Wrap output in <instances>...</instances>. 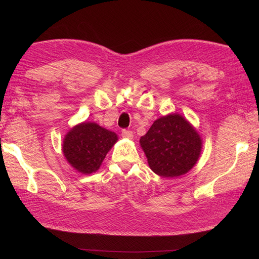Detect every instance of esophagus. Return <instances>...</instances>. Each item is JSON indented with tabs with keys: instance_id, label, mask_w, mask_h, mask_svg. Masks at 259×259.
Masks as SVG:
<instances>
[{
	"instance_id": "1",
	"label": "esophagus",
	"mask_w": 259,
	"mask_h": 259,
	"mask_svg": "<svg viewBox=\"0 0 259 259\" xmlns=\"http://www.w3.org/2000/svg\"><path fill=\"white\" fill-rule=\"evenodd\" d=\"M122 137H123V138H127V139H133V137H134V135H133V132H132V131L123 130V131H122Z\"/></svg>"
}]
</instances>
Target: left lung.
<instances>
[{"mask_svg": "<svg viewBox=\"0 0 259 259\" xmlns=\"http://www.w3.org/2000/svg\"><path fill=\"white\" fill-rule=\"evenodd\" d=\"M139 144L149 167L165 178L188 173L197 164L203 146L197 128L176 112L156 119Z\"/></svg>", "mask_w": 259, "mask_h": 259, "instance_id": "left-lung-1", "label": "left lung"}]
</instances>
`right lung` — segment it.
Masks as SVG:
<instances>
[{
	"instance_id": "right-lung-1",
	"label": "right lung",
	"mask_w": 259,
	"mask_h": 259,
	"mask_svg": "<svg viewBox=\"0 0 259 259\" xmlns=\"http://www.w3.org/2000/svg\"><path fill=\"white\" fill-rule=\"evenodd\" d=\"M119 140L114 132L95 122H82L69 130L62 140V153L76 171L89 175L97 171L107 153Z\"/></svg>"
}]
</instances>
